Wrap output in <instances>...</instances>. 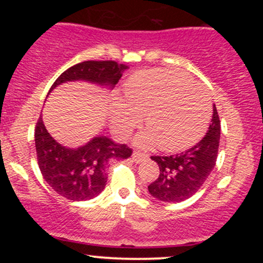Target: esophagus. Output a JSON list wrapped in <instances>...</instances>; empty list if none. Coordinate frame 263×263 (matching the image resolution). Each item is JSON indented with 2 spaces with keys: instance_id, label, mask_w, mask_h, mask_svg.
Masks as SVG:
<instances>
[{
  "instance_id": "34e87169",
  "label": "esophagus",
  "mask_w": 263,
  "mask_h": 263,
  "mask_svg": "<svg viewBox=\"0 0 263 263\" xmlns=\"http://www.w3.org/2000/svg\"><path fill=\"white\" fill-rule=\"evenodd\" d=\"M147 157H148V155H146V153L140 152V151H135L134 155H132V159H134L136 163H140L142 161H144Z\"/></svg>"
}]
</instances>
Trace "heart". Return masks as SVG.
I'll return each mask as SVG.
<instances>
[{
  "label": "heart",
  "mask_w": 263,
  "mask_h": 263,
  "mask_svg": "<svg viewBox=\"0 0 263 263\" xmlns=\"http://www.w3.org/2000/svg\"><path fill=\"white\" fill-rule=\"evenodd\" d=\"M123 100L111 110V123L117 135L127 136L144 115L148 131L137 138L141 146L167 152L188 148L204 134L211 116V101L201 86L186 75L168 69L140 71L123 87Z\"/></svg>",
  "instance_id": "heart-1"
}]
</instances>
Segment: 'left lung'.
<instances>
[{"instance_id":"1","label":"left lung","mask_w":263,"mask_h":263,"mask_svg":"<svg viewBox=\"0 0 263 263\" xmlns=\"http://www.w3.org/2000/svg\"><path fill=\"white\" fill-rule=\"evenodd\" d=\"M206 135L192 148L173 156H152L159 176L148 185L152 197L167 203H179L195 194L210 176L218 158L220 119L214 105Z\"/></svg>"}]
</instances>
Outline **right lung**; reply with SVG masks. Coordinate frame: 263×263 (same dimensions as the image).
I'll return each mask as SVG.
<instances>
[{"mask_svg": "<svg viewBox=\"0 0 263 263\" xmlns=\"http://www.w3.org/2000/svg\"><path fill=\"white\" fill-rule=\"evenodd\" d=\"M127 66L114 60H87L66 69L54 81L49 92L66 81L86 80L99 85L115 86ZM35 151L41 173L54 192L69 200H89L98 197L106 185V167L111 159L121 161L132 155L127 144H117L110 138H92L79 148H66L45 128L42 116L34 132Z\"/></svg>", "mask_w": 263, "mask_h": 263, "instance_id": "obj_1", "label": "right lung"}]
</instances>
